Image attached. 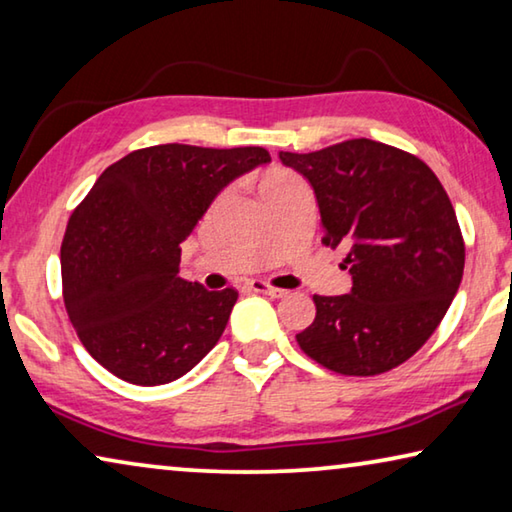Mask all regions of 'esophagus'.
<instances>
[{"label":"esophagus","instance_id":"34e87169","mask_svg":"<svg viewBox=\"0 0 512 512\" xmlns=\"http://www.w3.org/2000/svg\"><path fill=\"white\" fill-rule=\"evenodd\" d=\"M250 289H253V291H259V294L271 296V298H285V296H287V291H285V289L273 287L271 282H266V280H253V282H250Z\"/></svg>","mask_w":512,"mask_h":512}]
</instances>
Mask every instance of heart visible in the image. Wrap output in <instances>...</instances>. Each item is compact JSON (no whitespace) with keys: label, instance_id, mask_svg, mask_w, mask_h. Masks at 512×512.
I'll use <instances>...</instances> for the list:
<instances>
[{"label":"heart","instance_id":"obj_1","mask_svg":"<svg viewBox=\"0 0 512 512\" xmlns=\"http://www.w3.org/2000/svg\"><path fill=\"white\" fill-rule=\"evenodd\" d=\"M289 180H294V175L287 173V170H271V173L262 180V193L269 191V189H275V186L285 184Z\"/></svg>","mask_w":512,"mask_h":512}]
</instances>
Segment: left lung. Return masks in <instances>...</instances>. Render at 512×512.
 <instances>
[{
	"instance_id": "left-lung-1",
	"label": "left lung",
	"mask_w": 512,
	"mask_h": 512,
	"mask_svg": "<svg viewBox=\"0 0 512 512\" xmlns=\"http://www.w3.org/2000/svg\"><path fill=\"white\" fill-rule=\"evenodd\" d=\"M285 166L310 180L323 246L348 250L351 294H314L316 316L296 342L344 376H378L410 360L440 326L465 269V241L437 175L415 154L351 139Z\"/></svg>"
}]
</instances>
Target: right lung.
I'll list each match as a JSON object with an SVG mask.
<instances>
[{"label":"right lung","mask_w":512,"mask_h":512,"mask_svg":"<svg viewBox=\"0 0 512 512\" xmlns=\"http://www.w3.org/2000/svg\"><path fill=\"white\" fill-rule=\"evenodd\" d=\"M266 161L257 145H152L111 164L75 207L61 243L63 303L113 376L170 383L221 339L239 291L182 280L180 243L225 184Z\"/></svg>","instance_id":"obj_1"}]
</instances>
